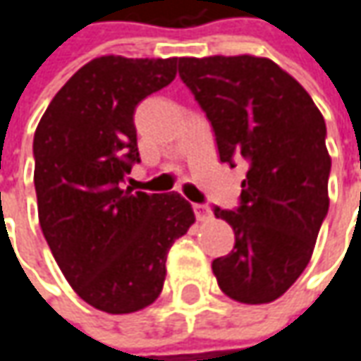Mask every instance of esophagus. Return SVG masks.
<instances>
[{
    "label": "esophagus",
    "mask_w": 361,
    "mask_h": 361,
    "mask_svg": "<svg viewBox=\"0 0 361 361\" xmlns=\"http://www.w3.org/2000/svg\"><path fill=\"white\" fill-rule=\"evenodd\" d=\"M194 212H196V219H198L200 223H206V221L212 219V210H210L206 204H194Z\"/></svg>",
    "instance_id": "1"
}]
</instances>
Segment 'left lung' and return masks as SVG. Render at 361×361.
<instances>
[{"instance_id":"1","label":"left lung","mask_w":361,"mask_h":361,"mask_svg":"<svg viewBox=\"0 0 361 361\" xmlns=\"http://www.w3.org/2000/svg\"><path fill=\"white\" fill-rule=\"evenodd\" d=\"M180 77L214 128L221 161L247 165L241 208L214 210L235 231L233 251L212 262L219 288L243 305L274 302L305 271L327 216L325 118L265 56H181Z\"/></svg>"}]
</instances>
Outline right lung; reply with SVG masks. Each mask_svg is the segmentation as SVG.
Masks as SVG:
<instances>
[{
	"mask_svg": "<svg viewBox=\"0 0 361 361\" xmlns=\"http://www.w3.org/2000/svg\"><path fill=\"white\" fill-rule=\"evenodd\" d=\"M176 73L178 56H97L56 92L34 133L42 235L79 298L110 314L157 300L167 251L196 223L178 192L122 190L138 161L135 108Z\"/></svg>",
	"mask_w": 361,
	"mask_h": 361,
	"instance_id": "1",
	"label": "right lung"
}]
</instances>
